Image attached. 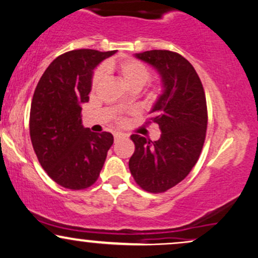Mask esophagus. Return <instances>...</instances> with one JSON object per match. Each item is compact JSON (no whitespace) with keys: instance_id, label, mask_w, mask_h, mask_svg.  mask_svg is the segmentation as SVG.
Listing matches in <instances>:
<instances>
[{"instance_id":"1","label":"esophagus","mask_w":258,"mask_h":258,"mask_svg":"<svg viewBox=\"0 0 258 258\" xmlns=\"http://www.w3.org/2000/svg\"><path fill=\"white\" fill-rule=\"evenodd\" d=\"M123 137V135L122 134H120V132H117V134H115L114 135V138H115V141H118V140H121V138Z\"/></svg>"}]
</instances>
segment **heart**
Returning a JSON list of instances; mask_svg holds the SVG:
<instances>
[{
    "label": "heart",
    "instance_id": "heart-1",
    "mask_svg": "<svg viewBox=\"0 0 258 258\" xmlns=\"http://www.w3.org/2000/svg\"><path fill=\"white\" fill-rule=\"evenodd\" d=\"M104 73L115 75L120 82L130 89H141L151 78V69L142 61L135 57H126L121 60H110L98 70L92 78V89L95 90L103 78ZM148 98L155 100L158 98V90L148 93Z\"/></svg>",
    "mask_w": 258,
    "mask_h": 258
}]
</instances>
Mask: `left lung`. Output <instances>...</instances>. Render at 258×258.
Masks as SVG:
<instances>
[{
    "instance_id": "obj_1",
    "label": "left lung",
    "mask_w": 258,
    "mask_h": 258,
    "mask_svg": "<svg viewBox=\"0 0 258 258\" xmlns=\"http://www.w3.org/2000/svg\"><path fill=\"white\" fill-rule=\"evenodd\" d=\"M136 57L152 64L161 77L163 94L147 122L159 124L161 135L154 142L132 135L135 153L128 166L140 187L160 194L181 182L197 163L207 131V101L196 70L180 53L151 50Z\"/></svg>"
}]
</instances>
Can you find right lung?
<instances>
[{
	"label": "right lung",
	"instance_id": "add662e5",
	"mask_svg": "<svg viewBox=\"0 0 258 258\" xmlns=\"http://www.w3.org/2000/svg\"><path fill=\"white\" fill-rule=\"evenodd\" d=\"M116 50L81 49L56 57L41 76L30 106L29 131L39 163L56 183L84 189L98 180L109 132L94 134L82 124V104L89 101L93 70Z\"/></svg>",
	"mask_w": 258,
	"mask_h": 258
}]
</instances>
